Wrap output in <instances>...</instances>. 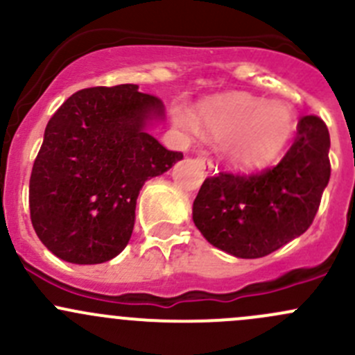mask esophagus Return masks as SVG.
<instances>
[{
    "mask_svg": "<svg viewBox=\"0 0 355 355\" xmlns=\"http://www.w3.org/2000/svg\"><path fill=\"white\" fill-rule=\"evenodd\" d=\"M198 161L200 163V166H202L204 170L207 171V173H211V171L214 170V163H213V159H211V157L207 156V155H200V156L198 157Z\"/></svg>",
    "mask_w": 355,
    "mask_h": 355,
    "instance_id": "obj_1",
    "label": "esophagus"
}]
</instances>
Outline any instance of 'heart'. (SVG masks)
Wrapping results in <instances>:
<instances>
[{"instance_id":"b5f03b06","label":"heart","mask_w":355,"mask_h":355,"mask_svg":"<svg viewBox=\"0 0 355 355\" xmlns=\"http://www.w3.org/2000/svg\"><path fill=\"white\" fill-rule=\"evenodd\" d=\"M196 120L218 137L234 139L230 156L245 168L264 166L282 151L295 130V116L287 105L250 96H232L202 106ZM178 121L189 125L185 116Z\"/></svg>"}]
</instances>
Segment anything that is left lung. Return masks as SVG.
I'll return each mask as SVG.
<instances>
[{
    "instance_id": "1",
    "label": "left lung",
    "mask_w": 355,
    "mask_h": 355,
    "mask_svg": "<svg viewBox=\"0 0 355 355\" xmlns=\"http://www.w3.org/2000/svg\"><path fill=\"white\" fill-rule=\"evenodd\" d=\"M330 134L316 114L302 116L297 137L273 168L207 177L192 220L209 244L242 259L268 256L302 235L330 180Z\"/></svg>"
}]
</instances>
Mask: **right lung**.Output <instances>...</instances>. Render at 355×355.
Wrapping results in <instances>:
<instances>
[{
    "label": "right lung",
    "mask_w": 355,
    "mask_h": 355,
    "mask_svg": "<svg viewBox=\"0 0 355 355\" xmlns=\"http://www.w3.org/2000/svg\"><path fill=\"white\" fill-rule=\"evenodd\" d=\"M163 113L134 84L82 89L56 110L28 184L32 227L55 256L99 264L125 249L142 185L184 157L146 132Z\"/></svg>",
    "instance_id": "obj_1"
}]
</instances>
